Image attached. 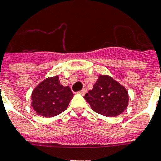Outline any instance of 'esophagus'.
Segmentation results:
<instances>
[{
	"mask_svg": "<svg viewBox=\"0 0 161 161\" xmlns=\"http://www.w3.org/2000/svg\"><path fill=\"white\" fill-rule=\"evenodd\" d=\"M86 93H87V89H86L85 88H83L82 90L78 92V93H80V94H82V95H84V94H85Z\"/></svg>",
	"mask_w": 161,
	"mask_h": 161,
	"instance_id": "1",
	"label": "esophagus"
}]
</instances>
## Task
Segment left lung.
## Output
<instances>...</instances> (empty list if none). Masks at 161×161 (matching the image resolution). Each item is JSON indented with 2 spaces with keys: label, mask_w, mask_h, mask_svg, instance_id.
<instances>
[{
  "label": "left lung",
  "mask_w": 161,
  "mask_h": 161,
  "mask_svg": "<svg viewBox=\"0 0 161 161\" xmlns=\"http://www.w3.org/2000/svg\"><path fill=\"white\" fill-rule=\"evenodd\" d=\"M84 98L94 112L107 117L121 114L129 104L127 89L108 75L98 76Z\"/></svg>",
  "instance_id": "8db88e82"
}]
</instances>
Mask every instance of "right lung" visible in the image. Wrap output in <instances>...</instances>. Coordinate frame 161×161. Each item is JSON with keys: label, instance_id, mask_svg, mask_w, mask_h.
<instances>
[{"label": "right lung", "instance_id": "add662e5", "mask_svg": "<svg viewBox=\"0 0 161 161\" xmlns=\"http://www.w3.org/2000/svg\"><path fill=\"white\" fill-rule=\"evenodd\" d=\"M73 93L68 86H63L58 75L42 81L31 93V104L38 115L54 117L65 111Z\"/></svg>", "mask_w": 161, "mask_h": 161}]
</instances>
